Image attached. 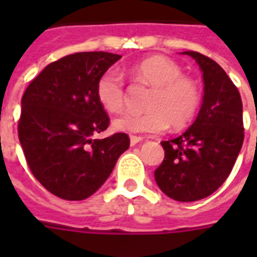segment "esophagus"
I'll return each instance as SVG.
<instances>
[{"mask_svg": "<svg viewBox=\"0 0 257 257\" xmlns=\"http://www.w3.org/2000/svg\"><path fill=\"white\" fill-rule=\"evenodd\" d=\"M143 140V138H140V136H135V135H132L131 136V146H136L138 143H140Z\"/></svg>", "mask_w": 257, "mask_h": 257, "instance_id": "34e87169", "label": "esophagus"}]
</instances>
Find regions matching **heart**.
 <instances>
[{
	"label": "heart",
	"instance_id": "obj_1",
	"mask_svg": "<svg viewBox=\"0 0 257 257\" xmlns=\"http://www.w3.org/2000/svg\"><path fill=\"white\" fill-rule=\"evenodd\" d=\"M136 84L151 86L146 101L147 111L126 112L114 119L112 126L128 134H160L169 126L184 128L193 121L199 104L201 92L194 79L183 75L176 62L167 56H150L129 68ZM96 96L106 111L122 112L126 104V90L122 75L117 70H107L96 85Z\"/></svg>",
	"mask_w": 257,
	"mask_h": 257
}]
</instances>
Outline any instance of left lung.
I'll list each match as a JSON object with an SVG mask.
<instances>
[{
  "label": "left lung",
  "instance_id": "1",
  "mask_svg": "<svg viewBox=\"0 0 257 257\" xmlns=\"http://www.w3.org/2000/svg\"><path fill=\"white\" fill-rule=\"evenodd\" d=\"M202 70L204 100L182 136L161 142L164 161L154 172L162 193L180 202L206 198L226 182L243 143L242 100L226 71L202 53L186 51Z\"/></svg>",
  "mask_w": 257,
  "mask_h": 257
}]
</instances>
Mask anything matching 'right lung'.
Masks as SVG:
<instances>
[{
    "instance_id": "obj_1",
    "label": "right lung",
    "mask_w": 257,
    "mask_h": 257,
    "mask_svg": "<svg viewBox=\"0 0 257 257\" xmlns=\"http://www.w3.org/2000/svg\"><path fill=\"white\" fill-rule=\"evenodd\" d=\"M121 59L108 52H78L48 64L22 96L18 135L26 161L45 189L66 201H81L100 189L128 150L129 136L92 139L110 117L96 85Z\"/></svg>"
}]
</instances>
